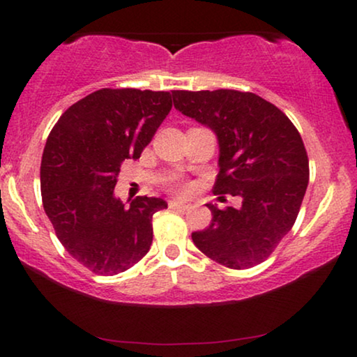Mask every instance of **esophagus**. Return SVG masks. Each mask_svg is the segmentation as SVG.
<instances>
[{
	"instance_id": "1",
	"label": "esophagus",
	"mask_w": 357,
	"mask_h": 357,
	"mask_svg": "<svg viewBox=\"0 0 357 357\" xmlns=\"http://www.w3.org/2000/svg\"><path fill=\"white\" fill-rule=\"evenodd\" d=\"M169 208H170V209H180V211H185V209L190 208V204L182 203V202H175V199H170V202H169Z\"/></svg>"
}]
</instances>
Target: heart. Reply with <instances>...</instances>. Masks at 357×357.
I'll return each mask as SVG.
<instances>
[{
  "mask_svg": "<svg viewBox=\"0 0 357 357\" xmlns=\"http://www.w3.org/2000/svg\"><path fill=\"white\" fill-rule=\"evenodd\" d=\"M190 190H192L190 183L187 182V180H182V178L174 180L172 185H170V192H172L174 195H177V197H185V195L190 193Z\"/></svg>",
  "mask_w": 357,
  "mask_h": 357,
  "instance_id": "obj_1",
  "label": "heart"
}]
</instances>
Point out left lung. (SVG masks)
<instances>
[{
  "label": "left lung",
  "mask_w": 357,
  "mask_h": 357,
  "mask_svg": "<svg viewBox=\"0 0 357 357\" xmlns=\"http://www.w3.org/2000/svg\"><path fill=\"white\" fill-rule=\"evenodd\" d=\"M174 107L218 136L214 195L242 198V206L211 209V224L193 243L232 270L265 261L294 226L309 183V158L292 121L253 92L172 91ZM224 198V197H219Z\"/></svg>",
  "instance_id": "obj_1"
}]
</instances>
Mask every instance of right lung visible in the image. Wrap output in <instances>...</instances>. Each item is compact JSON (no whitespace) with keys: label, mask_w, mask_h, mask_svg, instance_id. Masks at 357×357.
Wrapping results in <instances>:
<instances>
[{"label":"right lung","mask_w":357,"mask_h":357,"mask_svg":"<svg viewBox=\"0 0 357 357\" xmlns=\"http://www.w3.org/2000/svg\"><path fill=\"white\" fill-rule=\"evenodd\" d=\"M172 109L170 92L99 89L73 104L47 138L42 203L70 255L102 276L136 265L153 243V214L162 198L130 206L114 188L125 159H139Z\"/></svg>","instance_id":"right-lung-1"}]
</instances>
